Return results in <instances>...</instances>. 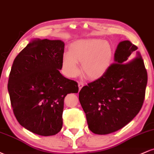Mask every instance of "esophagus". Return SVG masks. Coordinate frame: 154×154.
<instances>
[{
    "mask_svg": "<svg viewBox=\"0 0 154 154\" xmlns=\"http://www.w3.org/2000/svg\"><path fill=\"white\" fill-rule=\"evenodd\" d=\"M84 86V83L82 82H78V87H79V90L80 91L81 89H82V88Z\"/></svg>",
    "mask_w": 154,
    "mask_h": 154,
    "instance_id": "obj_1",
    "label": "esophagus"
}]
</instances>
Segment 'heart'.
Instances as JSON below:
<instances>
[{
    "label": "heart",
    "mask_w": 154,
    "mask_h": 154,
    "mask_svg": "<svg viewBox=\"0 0 154 154\" xmlns=\"http://www.w3.org/2000/svg\"><path fill=\"white\" fill-rule=\"evenodd\" d=\"M114 50L111 44L101 39H85L74 42L69 51L62 57L65 74L75 77L79 74L77 63H81L82 74L92 80L101 78L106 74L112 63Z\"/></svg>",
    "instance_id": "heart-1"
}]
</instances>
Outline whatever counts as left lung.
<instances>
[{"label":"left lung","mask_w":154,"mask_h":154,"mask_svg":"<svg viewBox=\"0 0 154 154\" xmlns=\"http://www.w3.org/2000/svg\"><path fill=\"white\" fill-rule=\"evenodd\" d=\"M137 47L129 40L120 42L115 63L105 75L88 83L79 93L90 130L107 135L131 122L143 104L147 71Z\"/></svg>","instance_id":"1"}]
</instances>
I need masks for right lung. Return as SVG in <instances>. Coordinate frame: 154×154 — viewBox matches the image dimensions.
<instances>
[{
  "label": "right lung",
  "mask_w": 154,
  "mask_h": 154,
  "mask_svg": "<svg viewBox=\"0 0 154 154\" xmlns=\"http://www.w3.org/2000/svg\"><path fill=\"white\" fill-rule=\"evenodd\" d=\"M64 43L32 40L14 61L8 91L14 114L26 130L42 136L54 135L62 128L63 100L78 93V84L60 73Z\"/></svg>",
  "instance_id": "right-lung-1"
}]
</instances>
